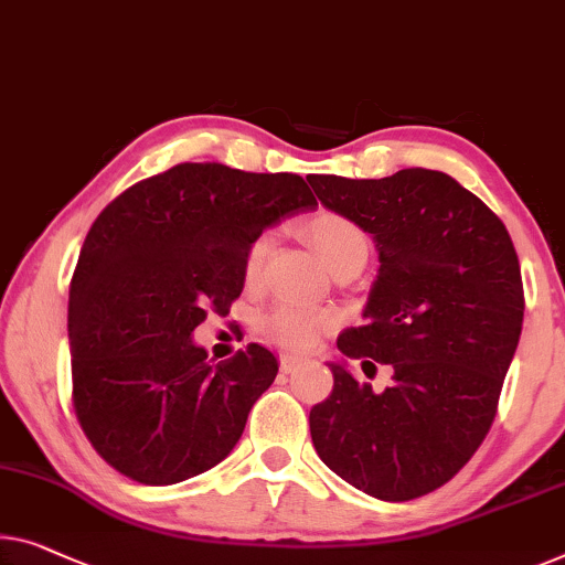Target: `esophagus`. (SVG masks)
Listing matches in <instances>:
<instances>
[{
    "label": "esophagus",
    "mask_w": 565,
    "mask_h": 565,
    "mask_svg": "<svg viewBox=\"0 0 565 565\" xmlns=\"http://www.w3.org/2000/svg\"><path fill=\"white\" fill-rule=\"evenodd\" d=\"M305 363H307V360L305 358H297V355H281L279 358V365H281L284 373H294V370L301 367Z\"/></svg>",
    "instance_id": "34e87169"
}]
</instances>
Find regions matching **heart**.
I'll list each match as a JSON object with an SVG mask.
<instances>
[{
  "label": "heart",
  "mask_w": 565,
  "mask_h": 565,
  "mask_svg": "<svg viewBox=\"0 0 565 565\" xmlns=\"http://www.w3.org/2000/svg\"><path fill=\"white\" fill-rule=\"evenodd\" d=\"M301 233L332 274L350 266L363 268L370 256L367 233L352 217L334 213V210H319V213L307 217ZM268 248H271V238L266 233L256 235L248 243L246 256H243V279L248 284L258 281ZM332 327L334 317L330 311L301 305H279L260 319V337L286 350H311Z\"/></svg>",
  "instance_id": "1"
}]
</instances>
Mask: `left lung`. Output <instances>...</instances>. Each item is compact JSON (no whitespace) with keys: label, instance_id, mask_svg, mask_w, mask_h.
<instances>
[{"label":"left lung","instance_id":"8db88e82","mask_svg":"<svg viewBox=\"0 0 565 565\" xmlns=\"http://www.w3.org/2000/svg\"><path fill=\"white\" fill-rule=\"evenodd\" d=\"M307 180L322 205L373 233L381 260L367 322L337 348L393 367L391 388L373 393L332 363L330 398L309 411L311 441L365 494L424 498L467 465L498 414L525 311L515 246L500 217L444 172Z\"/></svg>","mask_w":565,"mask_h":565}]
</instances>
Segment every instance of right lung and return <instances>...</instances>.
Instances as JSON below:
<instances>
[{"label":"right lung","mask_w":565,"mask_h":565,"mask_svg":"<svg viewBox=\"0 0 565 565\" xmlns=\"http://www.w3.org/2000/svg\"><path fill=\"white\" fill-rule=\"evenodd\" d=\"M315 205L299 174L184 162L100 210L67 299L73 408L100 459L162 487L228 457L279 363L254 342L213 365L190 334L241 297L248 243Z\"/></svg>","instance_id":"1"}]
</instances>
